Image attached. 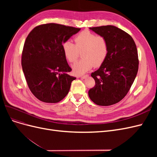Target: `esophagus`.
I'll return each instance as SVG.
<instances>
[{"mask_svg": "<svg viewBox=\"0 0 157 157\" xmlns=\"http://www.w3.org/2000/svg\"><path fill=\"white\" fill-rule=\"evenodd\" d=\"M88 77V75H83V76H78V78H87Z\"/></svg>", "mask_w": 157, "mask_h": 157, "instance_id": "esophagus-1", "label": "esophagus"}]
</instances>
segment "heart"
Returning a JSON list of instances; mask_svg holds the SVG:
<instances>
[{"instance_id": "heart-1", "label": "heart", "mask_w": 157, "mask_h": 157, "mask_svg": "<svg viewBox=\"0 0 157 157\" xmlns=\"http://www.w3.org/2000/svg\"><path fill=\"white\" fill-rule=\"evenodd\" d=\"M75 44L68 40L63 42L61 45L65 58L70 63L75 62L79 52L82 51V59L72 66L75 75H81L94 66H100L105 60L108 54V44L105 37L96 35L88 31H84L75 36Z\"/></svg>"}]
</instances>
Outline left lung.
<instances>
[{"instance_id":"8db88e82","label":"left lung","mask_w":157,"mask_h":157,"mask_svg":"<svg viewBox=\"0 0 157 157\" xmlns=\"http://www.w3.org/2000/svg\"><path fill=\"white\" fill-rule=\"evenodd\" d=\"M89 29L105 38L108 54L91 74L96 85L89 90L88 96L98 105H111L125 97L136 77L139 65L136 45L130 35L115 26Z\"/></svg>"}]
</instances>
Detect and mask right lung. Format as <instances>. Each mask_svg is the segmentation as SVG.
Listing matches in <instances>:
<instances>
[{
  "mask_svg": "<svg viewBox=\"0 0 157 157\" xmlns=\"http://www.w3.org/2000/svg\"><path fill=\"white\" fill-rule=\"evenodd\" d=\"M80 30L57 23L35 27L27 36L21 66L30 90L40 101L58 103L67 96L76 78L62 51V44Z\"/></svg>",
  "mask_w": 157,
  "mask_h": 157,
  "instance_id": "obj_1",
  "label": "right lung"
}]
</instances>
